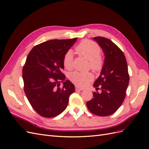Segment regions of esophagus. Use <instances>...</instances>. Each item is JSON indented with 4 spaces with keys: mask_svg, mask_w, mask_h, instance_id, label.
Returning <instances> with one entry per match:
<instances>
[{
    "mask_svg": "<svg viewBox=\"0 0 149 149\" xmlns=\"http://www.w3.org/2000/svg\"><path fill=\"white\" fill-rule=\"evenodd\" d=\"M75 89H76V91H78V90H79V91H83V90L84 89L83 88H80V87H78V86H76Z\"/></svg>",
    "mask_w": 149,
    "mask_h": 149,
    "instance_id": "1",
    "label": "esophagus"
}]
</instances>
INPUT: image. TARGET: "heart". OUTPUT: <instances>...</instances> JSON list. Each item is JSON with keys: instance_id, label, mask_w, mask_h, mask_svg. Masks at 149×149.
<instances>
[{"instance_id": "b5f03b06", "label": "heart", "mask_w": 149, "mask_h": 149, "mask_svg": "<svg viewBox=\"0 0 149 149\" xmlns=\"http://www.w3.org/2000/svg\"><path fill=\"white\" fill-rule=\"evenodd\" d=\"M81 55L89 61V65L94 71H100L103 65L101 54V48L96 43L89 40H84L76 48ZM73 52L69 49L63 58V65L67 70L72 68L73 65ZM70 79L73 83L79 86H84L93 79L91 73H81L79 71L71 72L69 76Z\"/></svg>"}]
</instances>
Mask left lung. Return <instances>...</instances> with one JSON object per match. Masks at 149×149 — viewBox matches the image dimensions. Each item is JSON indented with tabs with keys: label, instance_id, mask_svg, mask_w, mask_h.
I'll use <instances>...</instances> for the list:
<instances>
[{
	"label": "left lung",
	"instance_id": "obj_1",
	"mask_svg": "<svg viewBox=\"0 0 149 149\" xmlns=\"http://www.w3.org/2000/svg\"><path fill=\"white\" fill-rule=\"evenodd\" d=\"M93 39L102 48L105 58L100 76L93 84L101 93L93 92V97L86 105L93 114L107 116L114 113L124 100L129 82L128 67L123 52L111 40L102 37Z\"/></svg>",
	"mask_w": 149,
	"mask_h": 149
}]
</instances>
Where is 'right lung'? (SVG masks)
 <instances>
[{"label":"right lung","instance_id":"obj_1","mask_svg":"<svg viewBox=\"0 0 149 149\" xmlns=\"http://www.w3.org/2000/svg\"><path fill=\"white\" fill-rule=\"evenodd\" d=\"M77 38L52 40L34 47L22 70L24 91L34 110L44 118L60 114L67 107L74 84L61 73L63 58ZM63 87L59 88L61 81Z\"/></svg>","mask_w":149,"mask_h":149}]
</instances>
